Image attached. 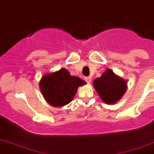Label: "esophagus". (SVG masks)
Segmentation results:
<instances>
[{"mask_svg":"<svg viewBox=\"0 0 154 154\" xmlns=\"http://www.w3.org/2000/svg\"><path fill=\"white\" fill-rule=\"evenodd\" d=\"M85 80H86V82H87L88 83H89L91 82V77H85Z\"/></svg>","mask_w":154,"mask_h":154,"instance_id":"1","label":"esophagus"}]
</instances>
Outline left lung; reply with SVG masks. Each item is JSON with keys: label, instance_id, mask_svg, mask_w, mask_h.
<instances>
[{"label": "left lung", "instance_id": "left-lung-1", "mask_svg": "<svg viewBox=\"0 0 154 154\" xmlns=\"http://www.w3.org/2000/svg\"><path fill=\"white\" fill-rule=\"evenodd\" d=\"M93 86L104 103L113 104L120 101L127 90V81L106 69L100 77L93 81Z\"/></svg>", "mask_w": 154, "mask_h": 154}]
</instances>
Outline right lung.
Wrapping results in <instances>:
<instances>
[{"label":"right lung","mask_w":154,"mask_h":154,"mask_svg":"<svg viewBox=\"0 0 154 154\" xmlns=\"http://www.w3.org/2000/svg\"><path fill=\"white\" fill-rule=\"evenodd\" d=\"M86 82L76 76H71L65 68L48 73L41 77L40 89L46 101L53 107H63L74 98L79 86Z\"/></svg>","instance_id":"right-lung-1"}]
</instances>
